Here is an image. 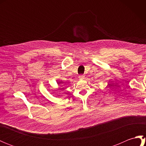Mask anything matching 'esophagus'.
I'll return each instance as SVG.
<instances>
[{
    "label": "esophagus",
    "mask_w": 146,
    "mask_h": 146,
    "mask_svg": "<svg viewBox=\"0 0 146 146\" xmlns=\"http://www.w3.org/2000/svg\"><path fill=\"white\" fill-rule=\"evenodd\" d=\"M78 78H79L80 80H83V79L85 78V76L83 75H80V76H78Z\"/></svg>",
    "instance_id": "34e87169"
}]
</instances>
